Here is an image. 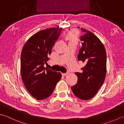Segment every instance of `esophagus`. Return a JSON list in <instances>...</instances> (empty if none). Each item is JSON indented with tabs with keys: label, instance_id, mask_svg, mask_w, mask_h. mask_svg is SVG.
I'll list each match as a JSON object with an SVG mask.
<instances>
[{
	"label": "esophagus",
	"instance_id": "esophagus-1",
	"mask_svg": "<svg viewBox=\"0 0 124 124\" xmlns=\"http://www.w3.org/2000/svg\"><path fill=\"white\" fill-rule=\"evenodd\" d=\"M69 73H62V75L63 76H66L68 74H69Z\"/></svg>",
	"mask_w": 124,
	"mask_h": 124
}]
</instances>
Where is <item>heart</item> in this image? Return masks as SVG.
Returning <instances> with one entry per match:
<instances>
[{"label": "heart", "instance_id": "obj_1", "mask_svg": "<svg viewBox=\"0 0 124 124\" xmlns=\"http://www.w3.org/2000/svg\"><path fill=\"white\" fill-rule=\"evenodd\" d=\"M66 39L69 40L70 41H78V32L76 30H71V31H69L68 33L66 34Z\"/></svg>", "mask_w": 124, "mask_h": 124}]
</instances>
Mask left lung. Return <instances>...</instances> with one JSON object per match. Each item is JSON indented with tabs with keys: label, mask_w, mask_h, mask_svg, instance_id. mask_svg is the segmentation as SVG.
Listing matches in <instances>:
<instances>
[{
	"label": "left lung",
	"mask_w": 124,
	"mask_h": 124,
	"mask_svg": "<svg viewBox=\"0 0 124 124\" xmlns=\"http://www.w3.org/2000/svg\"><path fill=\"white\" fill-rule=\"evenodd\" d=\"M79 28V27H78ZM85 34L78 59L85 65L82 73L76 72L77 84L71 87L73 94L81 100H88L96 94L105 80L107 74V53L100 39L93 32L81 28Z\"/></svg>",
	"instance_id": "left-lung-1"
}]
</instances>
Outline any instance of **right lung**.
<instances>
[{"label":"right lung","mask_w":124,"mask_h":124,"mask_svg":"<svg viewBox=\"0 0 124 124\" xmlns=\"http://www.w3.org/2000/svg\"><path fill=\"white\" fill-rule=\"evenodd\" d=\"M62 28L42 30L30 37L25 43L21 56V78L27 90L38 100L49 97L62 78L60 72L44 66L49 59Z\"/></svg>","instance_id":"add662e5"}]
</instances>
